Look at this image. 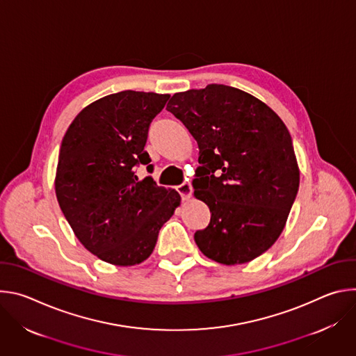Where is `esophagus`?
<instances>
[{
  "label": "esophagus",
  "mask_w": 356,
  "mask_h": 356,
  "mask_svg": "<svg viewBox=\"0 0 356 356\" xmlns=\"http://www.w3.org/2000/svg\"><path fill=\"white\" fill-rule=\"evenodd\" d=\"M176 188H177V191H179V194L181 195V198H183V200H187V198H190V197H191L193 188H191V184H190L188 181L181 183V184H180V186H177Z\"/></svg>",
  "instance_id": "obj_1"
}]
</instances>
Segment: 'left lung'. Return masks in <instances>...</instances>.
I'll return each instance as SVG.
<instances>
[{
	"mask_svg": "<svg viewBox=\"0 0 356 356\" xmlns=\"http://www.w3.org/2000/svg\"><path fill=\"white\" fill-rule=\"evenodd\" d=\"M198 145L194 195L210 209L194 241L222 265L250 262L282 234L300 183L291 136L257 97L224 84L176 92L166 107Z\"/></svg>",
	"mask_w": 356,
	"mask_h": 356,
	"instance_id": "1",
	"label": "left lung"
}]
</instances>
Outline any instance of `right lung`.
Masks as SVG:
<instances>
[{"label": "right lung", "instance_id": "1", "mask_svg": "<svg viewBox=\"0 0 356 356\" xmlns=\"http://www.w3.org/2000/svg\"><path fill=\"white\" fill-rule=\"evenodd\" d=\"M169 97L132 90L106 95L86 107L63 136L56 197L79 241L101 261L132 266L147 259L180 204L176 190L135 175L139 165L154 172L145 145Z\"/></svg>", "mask_w": 356, "mask_h": 356}]
</instances>
